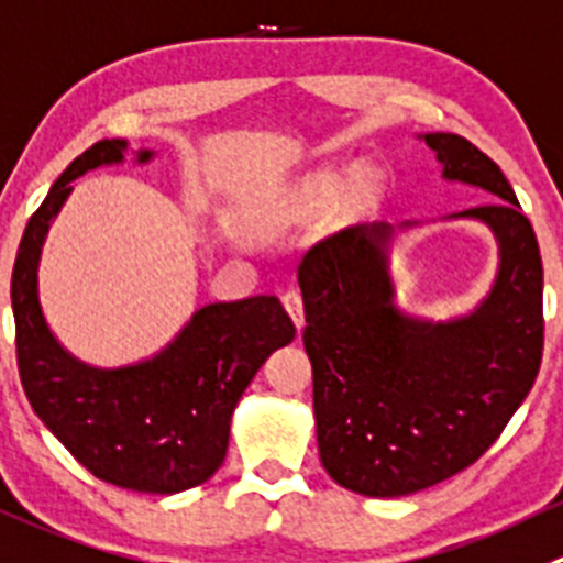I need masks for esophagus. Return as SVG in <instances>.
<instances>
[{"mask_svg": "<svg viewBox=\"0 0 563 563\" xmlns=\"http://www.w3.org/2000/svg\"><path fill=\"white\" fill-rule=\"evenodd\" d=\"M283 308L288 310V316L294 319L297 330H302L305 310H302V294H299L297 288H288V291H283Z\"/></svg>", "mask_w": 563, "mask_h": 563, "instance_id": "esophagus-1", "label": "esophagus"}]
</instances>
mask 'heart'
<instances>
[{"label": "heart", "instance_id": "b5f03b06", "mask_svg": "<svg viewBox=\"0 0 563 563\" xmlns=\"http://www.w3.org/2000/svg\"><path fill=\"white\" fill-rule=\"evenodd\" d=\"M385 181L382 173L368 165L327 167L299 181L291 192L277 206V220L286 225H302V222L319 220L341 200L349 211H363L379 200Z\"/></svg>", "mask_w": 563, "mask_h": 563}]
</instances>
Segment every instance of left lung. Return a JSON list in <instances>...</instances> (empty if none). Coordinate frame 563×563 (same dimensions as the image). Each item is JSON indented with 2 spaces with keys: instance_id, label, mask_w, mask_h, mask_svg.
Wrapping results in <instances>:
<instances>
[{
  "instance_id": "obj_1",
  "label": "left lung",
  "mask_w": 563,
  "mask_h": 563,
  "mask_svg": "<svg viewBox=\"0 0 563 563\" xmlns=\"http://www.w3.org/2000/svg\"><path fill=\"white\" fill-rule=\"evenodd\" d=\"M443 178L498 200L454 217L495 233L493 291L454 321H420L393 305L390 225H354L299 264L313 365L319 456L341 487L398 498L471 467L533 387L544 349L542 255L500 167L460 134H423Z\"/></svg>"
}]
</instances>
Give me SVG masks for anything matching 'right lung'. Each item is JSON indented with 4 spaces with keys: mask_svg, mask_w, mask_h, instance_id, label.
Masks as SVG:
<instances>
[{
    "mask_svg": "<svg viewBox=\"0 0 563 563\" xmlns=\"http://www.w3.org/2000/svg\"><path fill=\"white\" fill-rule=\"evenodd\" d=\"M125 140H101L76 156L48 189L21 236L10 280L21 385L37 418L101 482L134 493L173 495L217 473L231 415L255 371L297 335L277 297H247L195 310L156 357L92 368L65 352L43 319L37 261L70 181L123 162ZM140 151L136 162H148Z\"/></svg>",
    "mask_w": 563,
    "mask_h": 563,
    "instance_id": "right-lung-1",
    "label": "right lung"
}]
</instances>
